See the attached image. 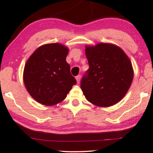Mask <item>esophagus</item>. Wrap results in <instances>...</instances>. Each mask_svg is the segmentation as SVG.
<instances>
[{
    "label": "esophagus",
    "instance_id": "1",
    "mask_svg": "<svg viewBox=\"0 0 153 153\" xmlns=\"http://www.w3.org/2000/svg\"><path fill=\"white\" fill-rule=\"evenodd\" d=\"M80 78H81V76H80V75H77V76L75 77V79H76V80H77V82H78V83H79V82H80Z\"/></svg>",
    "mask_w": 153,
    "mask_h": 153
}]
</instances>
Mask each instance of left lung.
<instances>
[{
  "instance_id": "1",
  "label": "left lung",
  "mask_w": 153,
  "mask_h": 153,
  "mask_svg": "<svg viewBox=\"0 0 153 153\" xmlns=\"http://www.w3.org/2000/svg\"><path fill=\"white\" fill-rule=\"evenodd\" d=\"M85 51L89 68L80 83L84 96L97 106H113L124 98L132 82L130 59L113 44L86 45Z\"/></svg>"
}]
</instances>
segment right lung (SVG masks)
<instances>
[{"mask_svg":"<svg viewBox=\"0 0 153 153\" xmlns=\"http://www.w3.org/2000/svg\"><path fill=\"white\" fill-rule=\"evenodd\" d=\"M69 49L59 43L38 47L26 61L23 79L29 94L45 106H54L66 98L76 80L66 62Z\"/></svg>","mask_w":153,"mask_h":153,"instance_id":"obj_1","label":"right lung"}]
</instances>
